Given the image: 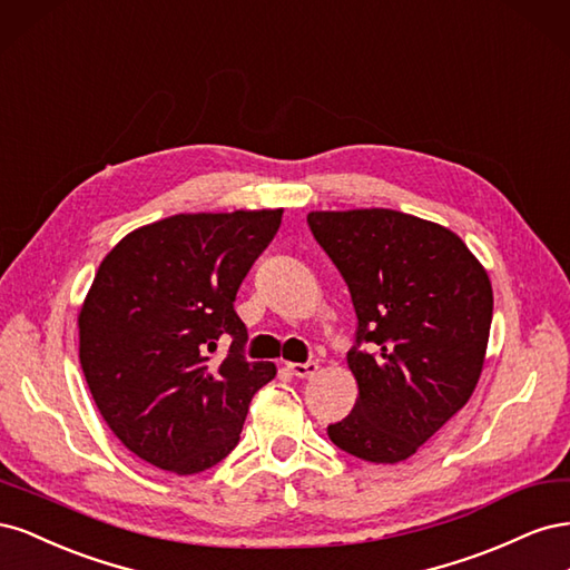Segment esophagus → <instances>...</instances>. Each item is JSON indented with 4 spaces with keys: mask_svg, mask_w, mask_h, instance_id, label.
I'll use <instances>...</instances> for the list:
<instances>
[{
    "mask_svg": "<svg viewBox=\"0 0 570 570\" xmlns=\"http://www.w3.org/2000/svg\"><path fill=\"white\" fill-rule=\"evenodd\" d=\"M287 368L297 377H314L318 373L316 361H306V364H287Z\"/></svg>",
    "mask_w": 570,
    "mask_h": 570,
    "instance_id": "34e87169",
    "label": "esophagus"
}]
</instances>
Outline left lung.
Returning a JSON list of instances; mask_svg holds the SVG:
<instances>
[{"label": "left lung", "instance_id": "8db88e82", "mask_svg": "<svg viewBox=\"0 0 570 570\" xmlns=\"http://www.w3.org/2000/svg\"><path fill=\"white\" fill-rule=\"evenodd\" d=\"M356 312L347 354L358 400L327 425L342 452L396 463L471 400L485 361L492 285L463 239L392 209L312 212Z\"/></svg>", "mask_w": 570, "mask_h": 570}]
</instances>
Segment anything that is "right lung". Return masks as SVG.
Masks as SVG:
<instances>
[{
    "instance_id": "add662e5",
    "label": "right lung",
    "mask_w": 570,
    "mask_h": 570,
    "mask_svg": "<svg viewBox=\"0 0 570 570\" xmlns=\"http://www.w3.org/2000/svg\"><path fill=\"white\" fill-rule=\"evenodd\" d=\"M283 209L178 214L105 256L78 316L80 366L114 435L157 469L193 475L226 459L271 361H247L235 314L245 275ZM232 340L220 365L218 341Z\"/></svg>"
}]
</instances>
